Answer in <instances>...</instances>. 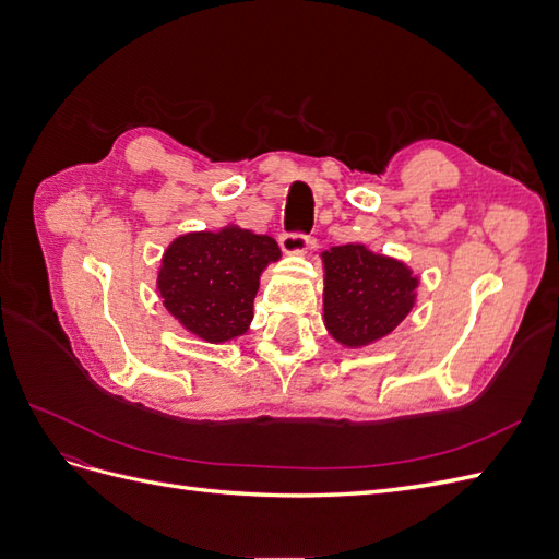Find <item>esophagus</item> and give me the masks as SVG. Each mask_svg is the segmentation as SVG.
<instances>
[{
	"label": "esophagus",
	"instance_id": "34e87169",
	"mask_svg": "<svg viewBox=\"0 0 559 559\" xmlns=\"http://www.w3.org/2000/svg\"><path fill=\"white\" fill-rule=\"evenodd\" d=\"M280 247L284 253H292V257H302L310 247V238L302 233H282L280 235Z\"/></svg>",
	"mask_w": 559,
	"mask_h": 559
}]
</instances>
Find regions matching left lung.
Segmentation results:
<instances>
[{"label":"left lung","instance_id":"1","mask_svg":"<svg viewBox=\"0 0 559 559\" xmlns=\"http://www.w3.org/2000/svg\"><path fill=\"white\" fill-rule=\"evenodd\" d=\"M321 265L324 326L347 349L382 341L415 308L419 275L394 257L349 242L321 251Z\"/></svg>","mask_w":559,"mask_h":559}]
</instances>
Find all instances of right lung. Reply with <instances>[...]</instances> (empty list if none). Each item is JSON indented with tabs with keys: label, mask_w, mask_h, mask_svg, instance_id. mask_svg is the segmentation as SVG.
I'll use <instances>...</instances> for the list:
<instances>
[{
	"label": "right lung",
	"mask_w": 559,
	"mask_h": 559,
	"mask_svg": "<svg viewBox=\"0 0 559 559\" xmlns=\"http://www.w3.org/2000/svg\"><path fill=\"white\" fill-rule=\"evenodd\" d=\"M280 259L275 238L238 224L193 230L167 245L156 286L165 310L186 331L222 345L249 331L263 270Z\"/></svg>",
	"instance_id": "right-lung-1"
}]
</instances>
